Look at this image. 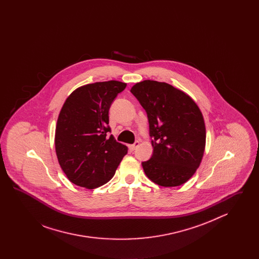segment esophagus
Wrapping results in <instances>:
<instances>
[{"label":"esophagus","mask_w":259,"mask_h":259,"mask_svg":"<svg viewBox=\"0 0 259 259\" xmlns=\"http://www.w3.org/2000/svg\"><path fill=\"white\" fill-rule=\"evenodd\" d=\"M139 145H140L139 141H136L135 143H134L133 145H131V146H130V149H131V150H135L136 148L139 147Z\"/></svg>","instance_id":"1"}]
</instances>
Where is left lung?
Segmentation results:
<instances>
[{
	"label": "left lung",
	"mask_w": 259,
	"mask_h": 259,
	"mask_svg": "<svg viewBox=\"0 0 259 259\" xmlns=\"http://www.w3.org/2000/svg\"><path fill=\"white\" fill-rule=\"evenodd\" d=\"M148 115L153 153L142 162L148 179L166 187L184 185L196 172L206 128L196 103L166 82L144 80L131 88Z\"/></svg>",
	"instance_id": "left-lung-1"
}]
</instances>
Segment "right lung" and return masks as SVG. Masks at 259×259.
I'll use <instances>...</instances> for the list:
<instances>
[{"instance_id":"right-lung-1","label":"right lung","mask_w":259,"mask_h":259,"mask_svg":"<svg viewBox=\"0 0 259 259\" xmlns=\"http://www.w3.org/2000/svg\"><path fill=\"white\" fill-rule=\"evenodd\" d=\"M126 83L110 80L78 87L58 116L55 150L70 182L93 189L107 184L127 153L126 146L108 137L109 110Z\"/></svg>"}]
</instances>
